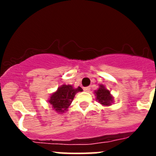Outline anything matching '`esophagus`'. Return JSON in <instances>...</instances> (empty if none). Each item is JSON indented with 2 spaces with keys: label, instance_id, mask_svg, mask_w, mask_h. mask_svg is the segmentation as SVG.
Instances as JSON below:
<instances>
[{
  "label": "esophagus",
  "instance_id": "esophagus-1",
  "mask_svg": "<svg viewBox=\"0 0 156 156\" xmlns=\"http://www.w3.org/2000/svg\"><path fill=\"white\" fill-rule=\"evenodd\" d=\"M90 87H83V90H84V91H86V92H89V91H90Z\"/></svg>",
  "mask_w": 156,
  "mask_h": 156
}]
</instances>
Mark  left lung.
<instances>
[{
    "label": "left lung",
    "instance_id": "1",
    "mask_svg": "<svg viewBox=\"0 0 156 156\" xmlns=\"http://www.w3.org/2000/svg\"><path fill=\"white\" fill-rule=\"evenodd\" d=\"M94 94L96 100L102 105L110 106L113 103V96L111 94L110 90L106 89L103 84H99V87L94 90Z\"/></svg>",
    "mask_w": 156,
    "mask_h": 156
}]
</instances>
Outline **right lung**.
Listing matches in <instances>:
<instances>
[{
	"mask_svg": "<svg viewBox=\"0 0 156 156\" xmlns=\"http://www.w3.org/2000/svg\"><path fill=\"white\" fill-rule=\"evenodd\" d=\"M83 91L80 87L75 88L73 85L63 84L59 87L55 92L51 94L48 101L53 109L58 113H64L73 101L76 94Z\"/></svg>",
	"mask_w": 156,
	"mask_h": 156,
	"instance_id": "obj_1",
	"label": "right lung"
}]
</instances>
